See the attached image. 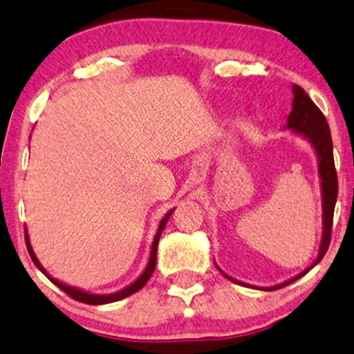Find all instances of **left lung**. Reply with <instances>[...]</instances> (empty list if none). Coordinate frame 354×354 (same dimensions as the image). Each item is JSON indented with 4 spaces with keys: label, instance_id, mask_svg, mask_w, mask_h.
Masks as SVG:
<instances>
[{
    "label": "left lung",
    "instance_id": "obj_1",
    "mask_svg": "<svg viewBox=\"0 0 354 354\" xmlns=\"http://www.w3.org/2000/svg\"><path fill=\"white\" fill-rule=\"evenodd\" d=\"M283 129H290V131H293L295 135L304 138V140L313 146V149H315L316 153V158H318V174L321 180V200H323V234H321L318 256H316L315 261H313L306 270L301 271L299 274H296L295 278H290L288 281L274 284V286L258 288V290H265V291L279 290V288L296 281V279L306 274L311 268H315L321 259H323L328 246H330L333 213H335L336 198H338V178H336L335 158H333V141H331L330 126H328L326 118H324L323 113L319 111V108L316 106V104L310 100V96L304 93V89L296 86V84H293V109H291L290 116H288V124L284 126ZM221 273L225 278H228L230 281L241 284V286H251V284H246L243 281H238V279L231 278V276L226 274L225 271H221ZM251 288H256V286H251Z\"/></svg>",
    "mask_w": 354,
    "mask_h": 354
}]
</instances>
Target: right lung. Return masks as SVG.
I'll return each mask as SVG.
<instances>
[{"label": "right lung", "instance_id": "1", "mask_svg": "<svg viewBox=\"0 0 354 354\" xmlns=\"http://www.w3.org/2000/svg\"><path fill=\"white\" fill-rule=\"evenodd\" d=\"M174 209H176V208L169 209L168 213H166L165 216H163V219H161V221H160V226H158V231H156V234H154V239H153L151 253H149V261H148V265H146V268H145L143 273H141L140 276H138V278H136L135 281H133L131 284H128V286L123 288V290L116 291V293H111V295H95V293H88V291L80 290V288H75V286H70V284L61 283L59 279L53 278V276H51L50 273H48L46 270H44L41 263H39V259L36 258V254H35L33 248H31L30 236H28V231H26V228H24V233H26V246H28V253H30L31 259H33V263L36 265V268H38V270L41 271V273H43L44 276H46V278L50 279L51 283H55L56 286L61 288V290H63L64 293L70 295L71 298H75L76 301L86 303V304H108V303L120 301V299L126 298V296H129V295L136 293V291H140L141 288H143L145 284L148 283V279L151 278V274H153V271H154V266H156V251H158V243H160V238H161V231L165 230L166 223H168V219H169V216H171V214H173V211H174Z\"/></svg>", "mask_w": 354, "mask_h": 354}]
</instances>
